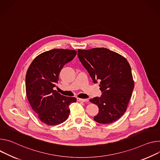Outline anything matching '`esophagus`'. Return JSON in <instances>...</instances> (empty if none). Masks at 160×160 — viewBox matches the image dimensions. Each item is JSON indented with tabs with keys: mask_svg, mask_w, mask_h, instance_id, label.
I'll return each mask as SVG.
<instances>
[{
	"mask_svg": "<svg viewBox=\"0 0 160 160\" xmlns=\"http://www.w3.org/2000/svg\"><path fill=\"white\" fill-rule=\"evenodd\" d=\"M77 100L79 102H86L88 101V99H82V98H78Z\"/></svg>",
	"mask_w": 160,
	"mask_h": 160,
	"instance_id": "obj_1",
	"label": "esophagus"
}]
</instances>
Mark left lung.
<instances>
[{"label": "left lung", "mask_w": 160, "mask_h": 160, "mask_svg": "<svg viewBox=\"0 0 160 160\" xmlns=\"http://www.w3.org/2000/svg\"><path fill=\"white\" fill-rule=\"evenodd\" d=\"M78 55L94 83L100 82L102 96L90 101L99 108L93 119L110 124L119 119L127 109L134 88L131 67L127 60L104 48L78 49Z\"/></svg>", "instance_id": "1"}]
</instances>
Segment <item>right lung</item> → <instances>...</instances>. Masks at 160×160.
<instances>
[{
	"mask_svg": "<svg viewBox=\"0 0 160 160\" xmlns=\"http://www.w3.org/2000/svg\"><path fill=\"white\" fill-rule=\"evenodd\" d=\"M77 51L53 49L35 57L26 74V93L33 111L41 121L48 125L64 122L70 113L69 105L75 97H65L53 90L63 67L72 60Z\"/></svg>",
	"mask_w": 160,
	"mask_h": 160,
	"instance_id": "add662e5",
	"label": "right lung"
}]
</instances>
